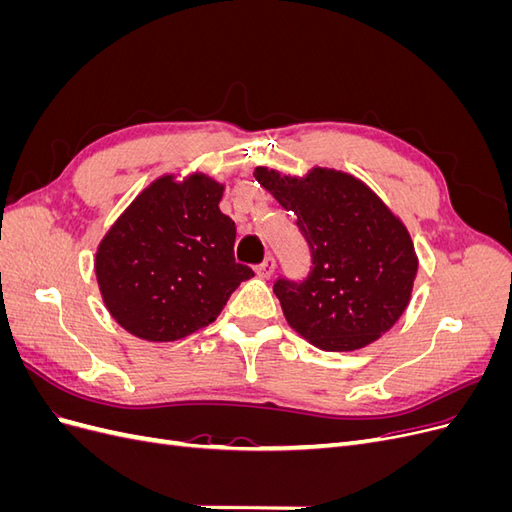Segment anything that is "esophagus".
<instances>
[{
  "label": "esophagus",
  "mask_w": 512,
  "mask_h": 512,
  "mask_svg": "<svg viewBox=\"0 0 512 512\" xmlns=\"http://www.w3.org/2000/svg\"><path fill=\"white\" fill-rule=\"evenodd\" d=\"M256 275L258 277H262V280H269V277L273 275V271H275V260L271 258V256H267L265 260L260 262V265H256Z\"/></svg>",
  "instance_id": "1"
}]
</instances>
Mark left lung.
I'll list each match as a JSON object with an SVG mask.
<instances>
[{
	"label": "left lung",
	"mask_w": 512,
	"mask_h": 512,
	"mask_svg": "<svg viewBox=\"0 0 512 512\" xmlns=\"http://www.w3.org/2000/svg\"><path fill=\"white\" fill-rule=\"evenodd\" d=\"M256 181L286 211L312 254L301 282L273 284L290 327L329 352L359 350L389 331L410 303L418 258L410 232L367 185L342 170L305 177L258 166Z\"/></svg>",
	"instance_id": "obj_1"
}]
</instances>
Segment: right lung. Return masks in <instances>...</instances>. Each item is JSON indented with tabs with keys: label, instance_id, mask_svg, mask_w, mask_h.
<instances>
[{
	"label": "right lung",
	"instance_id": "right-lung-1",
	"mask_svg": "<svg viewBox=\"0 0 512 512\" xmlns=\"http://www.w3.org/2000/svg\"><path fill=\"white\" fill-rule=\"evenodd\" d=\"M224 185L203 173L164 175L138 194L96 252L102 301L123 329L175 342L220 316L254 271L235 262L237 226L220 211Z\"/></svg>",
	"mask_w": 512,
	"mask_h": 512
}]
</instances>
